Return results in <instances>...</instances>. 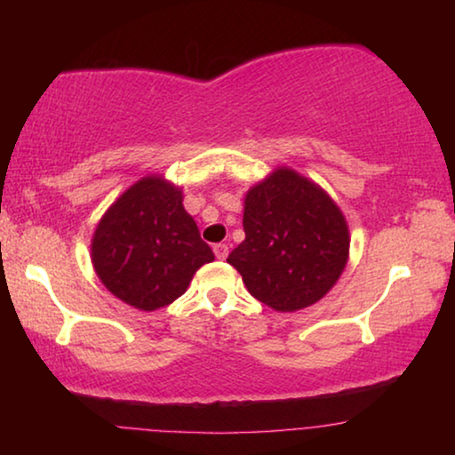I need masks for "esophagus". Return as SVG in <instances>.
<instances>
[{
  "label": "esophagus",
  "mask_w": 455,
  "mask_h": 455,
  "mask_svg": "<svg viewBox=\"0 0 455 455\" xmlns=\"http://www.w3.org/2000/svg\"><path fill=\"white\" fill-rule=\"evenodd\" d=\"M213 252H215L217 259L223 260V259L228 257V244H223V242H221V244H215L213 246Z\"/></svg>",
  "instance_id": "1"
}]
</instances>
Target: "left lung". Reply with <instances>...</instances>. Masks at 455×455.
<instances>
[{
    "label": "left lung",
    "instance_id": "left-lung-1",
    "mask_svg": "<svg viewBox=\"0 0 455 455\" xmlns=\"http://www.w3.org/2000/svg\"><path fill=\"white\" fill-rule=\"evenodd\" d=\"M246 238L228 263L246 290L279 313L319 302L346 269V217L321 186L279 167L244 198Z\"/></svg>",
    "mask_w": 455,
    "mask_h": 455
}]
</instances>
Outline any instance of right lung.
Returning a JSON list of instances; mask_svg holds the SVG:
<instances>
[{"label": "right lung", "mask_w": 455, "mask_h": 455, "mask_svg": "<svg viewBox=\"0 0 455 455\" xmlns=\"http://www.w3.org/2000/svg\"><path fill=\"white\" fill-rule=\"evenodd\" d=\"M182 198L178 186L147 176L105 211L92 234L91 259L99 279L130 307H167L215 259Z\"/></svg>", "instance_id": "right-lung-1"}]
</instances>
